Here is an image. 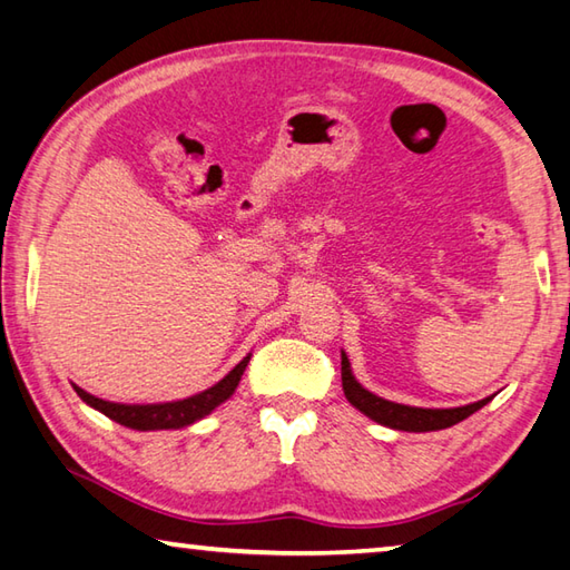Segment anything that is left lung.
<instances>
[{
	"label": "left lung",
	"mask_w": 570,
	"mask_h": 570,
	"mask_svg": "<svg viewBox=\"0 0 570 570\" xmlns=\"http://www.w3.org/2000/svg\"><path fill=\"white\" fill-rule=\"evenodd\" d=\"M341 384H344L346 399L354 403V406L366 413L368 419H374L384 426L399 429V431H439L449 429L453 423L469 419L473 411L485 406L491 399H481L469 406L459 409H416V406H403V403H393L386 399H379L374 393L366 391L358 381L351 376V366L346 354H341Z\"/></svg>",
	"instance_id": "obj_1"
}]
</instances>
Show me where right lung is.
Returning <instances> with one entry per match:
<instances>
[{
    "mask_svg": "<svg viewBox=\"0 0 570 570\" xmlns=\"http://www.w3.org/2000/svg\"><path fill=\"white\" fill-rule=\"evenodd\" d=\"M246 364H249V356L239 361L229 374H226L219 384H214L212 389H206L202 393H196L191 399L184 401H174V403H151V406H127V403H111V401H101L91 393L81 391L75 386L81 401H87L89 406H95L97 411L105 413L111 421L121 423V426L137 429V431H157V429H184L189 423L204 419L206 413H212L222 401H226L234 393V389L239 386L242 374Z\"/></svg>",
    "mask_w": 570,
    "mask_h": 570,
    "instance_id": "1",
    "label": "right lung"
}]
</instances>
